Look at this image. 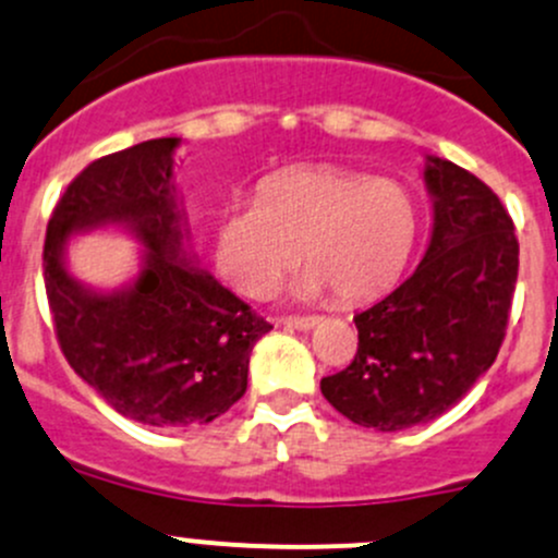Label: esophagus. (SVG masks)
Returning a JSON list of instances; mask_svg holds the SVG:
<instances>
[{
    "instance_id": "obj_1",
    "label": "esophagus",
    "mask_w": 558,
    "mask_h": 558,
    "mask_svg": "<svg viewBox=\"0 0 558 558\" xmlns=\"http://www.w3.org/2000/svg\"><path fill=\"white\" fill-rule=\"evenodd\" d=\"M315 324H318V318H315V315H294V318H280V326L296 328V331H310Z\"/></svg>"
}]
</instances>
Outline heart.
<instances>
[{
    "instance_id": "heart-1",
    "label": "heart",
    "mask_w": 558,
    "mask_h": 558,
    "mask_svg": "<svg viewBox=\"0 0 558 558\" xmlns=\"http://www.w3.org/2000/svg\"><path fill=\"white\" fill-rule=\"evenodd\" d=\"M412 195L390 179L331 166L267 175L256 201L227 203L214 219V259L245 296H267L304 254L299 294L361 302L390 289L417 240Z\"/></svg>"
}]
</instances>
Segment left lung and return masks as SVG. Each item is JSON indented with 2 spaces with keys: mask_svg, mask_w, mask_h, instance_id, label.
I'll list each match as a JSON object with an SVG mask.
<instances>
[{
  "mask_svg": "<svg viewBox=\"0 0 558 558\" xmlns=\"http://www.w3.org/2000/svg\"><path fill=\"white\" fill-rule=\"evenodd\" d=\"M433 232L425 256L392 294L355 315L357 353L320 379L350 422L396 433L449 412L506 337L519 240L500 197L441 157L425 160Z\"/></svg>",
  "mask_w": 558,
  "mask_h": 558,
  "instance_id": "8db88e82",
  "label": "left lung"
}]
</instances>
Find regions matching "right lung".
<instances>
[{
    "label": "right lung",
    "mask_w": 558,
    "mask_h": 558,
    "mask_svg": "<svg viewBox=\"0 0 558 558\" xmlns=\"http://www.w3.org/2000/svg\"><path fill=\"white\" fill-rule=\"evenodd\" d=\"M151 138L90 162L47 221L45 289L69 366L122 417L151 427L208 425L243 398L267 320L195 264L175 201L173 151ZM122 226L142 244L131 284L96 292L65 267L72 233Z\"/></svg>",
    "instance_id": "add662e5"
}]
</instances>
